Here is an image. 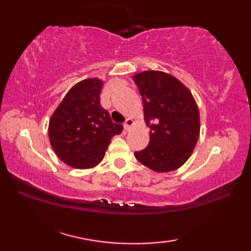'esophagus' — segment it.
Listing matches in <instances>:
<instances>
[{
	"label": "esophagus",
	"mask_w": 251,
	"mask_h": 251,
	"mask_svg": "<svg viewBox=\"0 0 251 251\" xmlns=\"http://www.w3.org/2000/svg\"><path fill=\"white\" fill-rule=\"evenodd\" d=\"M135 125V122H134V120H131V119H127L126 121H125V123H124V129L126 130V131H128V130H130V128L132 126Z\"/></svg>",
	"instance_id": "obj_1"
}]
</instances>
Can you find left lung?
Instances as JSON below:
<instances>
[{"mask_svg": "<svg viewBox=\"0 0 251 251\" xmlns=\"http://www.w3.org/2000/svg\"><path fill=\"white\" fill-rule=\"evenodd\" d=\"M142 97L150 142L136 151L142 165L157 173L179 168L193 152L200 136V112L184 85L162 71H145L134 76Z\"/></svg>", "mask_w": 251, "mask_h": 251, "instance_id": "1", "label": "left lung"}]
</instances>
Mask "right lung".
<instances>
[{"instance_id":"obj_1","label":"right lung","mask_w":251,"mask_h":251,"mask_svg":"<svg viewBox=\"0 0 251 251\" xmlns=\"http://www.w3.org/2000/svg\"><path fill=\"white\" fill-rule=\"evenodd\" d=\"M102 81L87 78L69 90L50 117L49 135L57 156L74 168H90L101 162L112 137L122 124L111 120L100 104Z\"/></svg>"}]
</instances>
